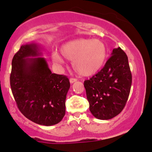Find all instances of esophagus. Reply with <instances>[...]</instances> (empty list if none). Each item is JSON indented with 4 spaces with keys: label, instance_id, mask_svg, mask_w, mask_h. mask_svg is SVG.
Returning a JSON list of instances; mask_svg holds the SVG:
<instances>
[{
    "label": "esophagus",
    "instance_id": "1",
    "mask_svg": "<svg viewBox=\"0 0 152 152\" xmlns=\"http://www.w3.org/2000/svg\"><path fill=\"white\" fill-rule=\"evenodd\" d=\"M69 80H70L71 83H73L76 82V80H77V79H76V78H71L70 79H69Z\"/></svg>",
    "mask_w": 152,
    "mask_h": 152
}]
</instances>
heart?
Listing matches in <instances>:
<instances>
[{
  "mask_svg": "<svg viewBox=\"0 0 152 152\" xmlns=\"http://www.w3.org/2000/svg\"><path fill=\"white\" fill-rule=\"evenodd\" d=\"M63 57L73 61L74 70L82 76H90L97 73L104 64L107 48L102 42L96 39L80 38L68 42L61 48ZM55 62H63L62 57L56 52L52 54Z\"/></svg>",
  "mask_w": 152,
  "mask_h": 152,
  "instance_id": "heart-1",
  "label": "heart"
}]
</instances>
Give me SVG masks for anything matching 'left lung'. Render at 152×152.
Returning a JSON list of instances; mask_svg holds the SVG:
<instances>
[{"label": "left lung", "mask_w": 152, "mask_h": 152, "mask_svg": "<svg viewBox=\"0 0 152 152\" xmlns=\"http://www.w3.org/2000/svg\"><path fill=\"white\" fill-rule=\"evenodd\" d=\"M131 84L127 55L120 47L114 48L104 66L84 81L92 114L108 120L120 114L127 102Z\"/></svg>", "instance_id": "left-lung-1"}]
</instances>
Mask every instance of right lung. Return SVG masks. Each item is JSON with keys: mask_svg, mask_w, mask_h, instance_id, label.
I'll list each match as a JSON object with an SVG mask.
<instances>
[{"mask_svg": "<svg viewBox=\"0 0 152 152\" xmlns=\"http://www.w3.org/2000/svg\"><path fill=\"white\" fill-rule=\"evenodd\" d=\"M35 43L21 46L12 61L10 81L19 110L36 124L53 126L65 115L70 82L64 75L53 74Z\"/></svg>", "mask_w": 152, "mask_h": 152, "instance_id": "obj_1", "label": "right lung"}]
</instances>
